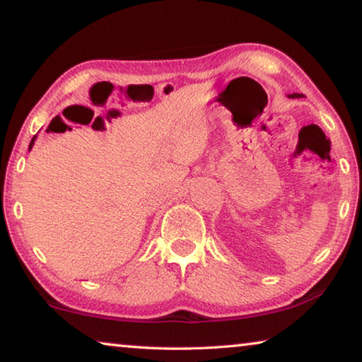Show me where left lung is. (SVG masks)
Here are the masks:
<instances>
[{
	"mask_svg": "<svg viewBox=\"0 0 362 362\" xmlns=\"http://www.w3.org/2000/svg\"><path fill=\"white\" fill-rule=\"evenodd\" d=\"M291 97H292V99H296V97H300V94H292Z\"/></svg>",
	"mask_w": 362,
	"mask_h": 362,
	"instance_id": "obj_1",
	"label": "left lung"
}]
</instances>
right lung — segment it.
<instances>
[{
    "label": "right lung",
    "instance_id": "1",
    "mask_svg": "<svg viewBox=\"0 0 362 362\" xmlns=\"http://www.w3.org/2000/svg\"><path fill=\"white\" fill-rule=\"evenodd\" d=\"M33 142H35V137L32 139V142H30V148H32V146H33Z\"/></svg>",
    "mask_w": 362,
    "mask_h": 362
}]
</instances>
